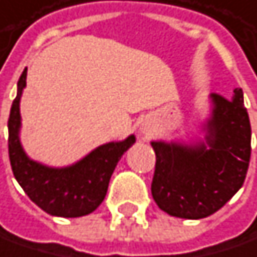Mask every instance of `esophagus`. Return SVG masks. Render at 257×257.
Instances as JSON below:
<instances>
[{
    "instance_id": "1",
    "label": "esophagus",
    "mask_w": 257,
    "mask_h": 257,
    "mask_svg": "<svg viewBox=\"0 0 257 257\" xmlns=\"http://www.w3.org/2000/svg\"><path fill=\"white\" fill-rule=\"evenodd\" d=\"M151 132H152V128H151V125H149V124H142V125H141V128H139V133H141L142 136H149V135H151Z\"/></svg>"
}]
</instances>
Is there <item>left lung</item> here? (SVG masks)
<instances>
[{
	"label": "left lung",
	"instance_id": "1",
	"mask_svg": "<svg viewBox=\"0 0 257 257\" xmlns=\"http://www.w3.org/2000/svg\"><path fill=\"white\" fill-rule=\"evenodd\" d=\"M204 138L152 141L157 163L151 191L170 216L203 219L222 209L240 189L250 161L251 127L242 90L232 99L211 93Z\"/></svg>",
	"mask_w": 257,
	"mask_h": 257
}]
</instances>
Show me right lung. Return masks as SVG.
Masks as SVG:
<instances>
[{
    "mask_svg": "<svg viewBox=\"0 0 257 257\" xmlns=\"http://www.w3.org/2000/svg\"><path fill=\"white\" fill-rule=\"evenodd\" d=\"M26 72L17 81V94L9 118V155L13 175L26 195L46 213L59 217L90 214L105 200L113 170L136 136L100 145L81 160L63 167H51L32 160L20 142V99L26 87Z\"/></svg>",
    "mask_w": 257,
    "mask_h": 257,
    "instance_id": "add662e5",
    "label": "right lung"
}]
</instances>
